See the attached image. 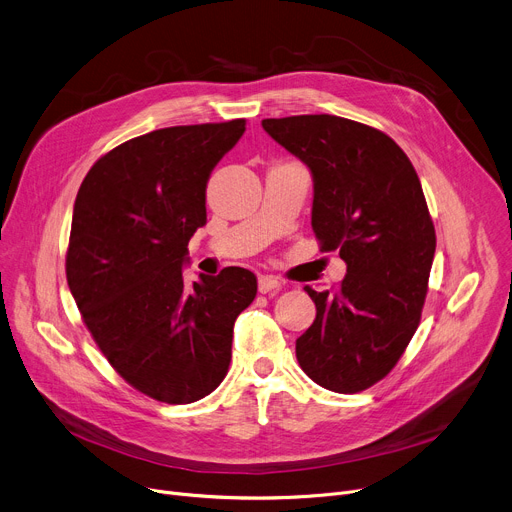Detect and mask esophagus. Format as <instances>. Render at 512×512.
<instances>
[{
  "label": "esophagus",
  "instance_id": "1",
  "mask_svg": "<svg viewBox=\"0 0 512 512\" xmlns=\"http://www.w3.org/2000/svg\"><path fill=\"white\" fill-rule=\"evenodd\" d=\"M282 288V282L277 280L273 275H261L259 277V292L261 294H269V292H277Z\"/></svg>",
  "mask_w": 512,
  "mask_h": 512
}]
</instances>
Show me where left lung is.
I'll list each match as a JSON object with an SVG mask.
<instances>
[{
    "mask_svg": "<svg viewBox=\"0 0 512 512\" xmlns=\"http://www.w3.org/2000/svg\"><path fill=\"white\" fill-rule=\"evenodd\" d=\"M265 132L314 179L312 230L339 251L347 275L316 304L296 341L304 374L355 394L386 378L421 322L435 257V226L410 159L388 134L331 114L267 118Z\"/></svg>",
    "mask_w": 512,
    "mask_h": 512,
    "instance_id": "1",
    "label": "left lung"
}]
</instances>
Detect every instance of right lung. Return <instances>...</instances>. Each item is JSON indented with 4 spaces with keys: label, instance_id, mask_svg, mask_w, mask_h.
<instances>
[{
    "label": "right lung",
    "instance_id": "right-lung-1",
    "mask_svg": "<svg viewBox=\"0 0 512 512\" xmlns=\"http://www.w3.org/2000/svg\"><path fill=\"white\" fill-rule=\"evenodd\" d=\"M245 118L169 126L100 157L73 206L67 284L87 331L118 374L159 402L214 392L232 355V327L255 300L243 267L200 275L181 267L206 224V183L245 132Z\"/></svg>",
    "mask_w": 512,
    "mask_h": 512
}]
</instances>
